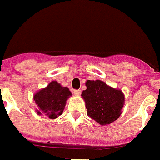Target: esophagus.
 I'll use <instances>...</instances> for the list:
<instances>
[{
    "label": "esophagus",
    "mask_w": 160,
    "mask_h": 160,
    "mask_svg": "<svg viewBox=\"0 0 160 160\" xmlns=\"http://www.w3.org/2000/svg\"><path fill=\"white\" fill-rule=\"evenodd\" d=\"M73 93L76 96H80V93H81V90L80 89H76V90H74Z\"/></svg>",
    "instance_id": "esophagus-1"
}]
</instances>
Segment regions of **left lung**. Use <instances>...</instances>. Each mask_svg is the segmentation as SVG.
<instances>
[{
  "mask_svg": "<svg viewBox=\"0 0 160 160\" xmlns=\"http://www.w3.org/2000/svg\"><path fill=\"white\" fill-rule=\"evenodd\" d=\"M83 90L87 115L100 125H108L122 114L125 97L120 89L110 87L102 80H87Z\"/></svg>",
  "mask_w": 160,
  "mask_h": 160,
  "instance_id": "1",
  "label": "left lung"
}]
</instances>
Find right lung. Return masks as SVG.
Returning a JSON list of instances; mask_svg holds the SVG:
<instances>
[{
	"label": "right lung",
	"instance_id": "1",
	"mask_svg": "<svg viewBox=\"0 0 160 160\" xmlns=\"http://www.w3.org/2000/svg\"><path fill=\"white\" fill-rule=\"evenodd\" d=\"M71 96L67 87H63L57 81H52L46 88L40 89L33 95L38 115H46L50 119H55L62 115L67 100Z\"/></svg>",
	"mask_w": 160,
	"mask_h": 160
}]
</instances>
